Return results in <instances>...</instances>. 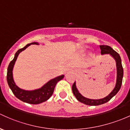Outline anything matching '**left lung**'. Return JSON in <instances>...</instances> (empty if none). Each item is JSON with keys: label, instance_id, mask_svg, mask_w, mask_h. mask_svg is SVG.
<instances>
[{"label": "left lung", "instance_id": "obj_1", "mask_svg": "<svg viewBox=\"0 0 130 130\" xmlns=\"http://www.w3.org/2000/svg\"><path fill=\"white\" fill-rule=\"evenodd\" d=\"M100 48L101 50V54H110L114 59H115L116 62H117V84H116L115 87L113 90V91L104 99H99V100H92V99H89L83 97L80 93L78 92L77 89L76 87V82L73 84L72 86V92L75 95L76 98L79 100L80 102L83 103V104L88 105H99L105 103L107 102L117 94V92L119 91L120 89L121 84H122L123 76V69L122 64H121V60L120 56L119 54L118 53L114 51L111 47L107 45H101L100 46Z\"/></svg>", "mask_w": 130, "mask_h": 130}]
</instances>
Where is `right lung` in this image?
Returning <instances> with one entry per match:
<instances>
[{"mask_svg": "<svg viewBox=\"0 0 130 130\" xmlns=\"http://www.w3.org/2000/svg\"><path fill=\"white\" fill-rule=\"evenodd\" d=\"M38 44V43H32L31 44H26L23 48H21L18 50L15 54V57L10 62L9 67L7 69V80L8 84L9 87L12 90V92L15 95V97L24 102L28 103L30 104H39L41 103L46 101L52 95L54 92V87L58 81L63 79L64 76H60L59 77L51 79L48 82H47L45 85L43 86L40 89L37 90H32V91H27L20 89L15 85L13 81V76H12V70H13V66L17 60L19 53L23 51L27 48L30 44Z\"/></svg>", "mask_w": 130, "mask_h": 130, "instance_id": "1", "label": "right lung"}]
</instances>
